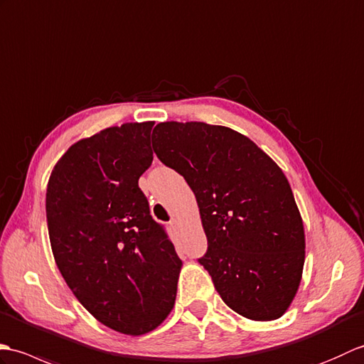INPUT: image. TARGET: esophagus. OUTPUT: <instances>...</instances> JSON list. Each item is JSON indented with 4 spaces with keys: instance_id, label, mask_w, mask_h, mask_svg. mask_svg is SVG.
Masks as SVG:
<instances>
[{
    "instance_id": "1",
    "label": "esophagus",
    "mask_w": 364,
    "mask_h": 364,
    "mask_svg": "<svg viewBox=\"0 0 364 364\" xmlns=\"http://www.w3.org/2000/svg\"><path fill=\"white\" fill-rule=\"evenodd\" d=\"M169 225H171V228H173L174 230H177V229H179V228H181V224H179V221H177V220H176V218H173V220H171V221H169Z\"/></svg>"
}]
</instances>
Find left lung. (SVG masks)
<instances>
[{"instance_id":"left-lung-1","label":"left lung","mask_w":364,"mask_h":364,"mask_svg":"<svg viewBox=\"0 0 364 364\" xmlns=\"http://www.w3.org/2000/svg\"><path fill=\"white\" fill-rule=\"evenodd\" d=\"M152 148L195 193L208 246L198 262L218 294L247 319L280 318L301 284L305 237L276 161L247 136L196 121L157 124Z\"/></svg>"}]
</instances>
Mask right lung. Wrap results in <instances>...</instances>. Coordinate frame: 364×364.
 Returning <instances> with one entry per match:
<instances>
[{
  "mask_svg": "<svg viewBox=\"0 0 364 364\" xmlns=\"http://www.w3.org/2000/svg\"><path fill=\"white\" fill-rule=\"evenodd\" d=\"M154 123L80 140L54 166L46 223L55 264L77 301L124 335L154 330L173 310L182 262L139 187Z\"/></svg>",
  "mask_w": 364,
  "mask_h": 364,
  "instance_id": "obj_1",
  "label": "right lung"
}]
</instances>
